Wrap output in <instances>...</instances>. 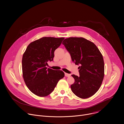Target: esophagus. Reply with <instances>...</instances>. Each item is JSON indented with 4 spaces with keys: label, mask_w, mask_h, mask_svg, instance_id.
I'll use <instances>...</instances> for the list:
<instances>
[{
    "label": "esophagus",
    "mask_w": 124,
    "mask_h": 124,
    "mask_svg": "<svg viewBox=\"0 0 124 124\" xmlns=\"http://www.w3.org/2000/svg\"><path fill=\"white\" fill-rule=\"evenodd\" d=\"M65 76L66 77H70V75L69 74H67V73H65Z\"/></svg>",
    "instance_id": "obj_1"
}]
</instances>
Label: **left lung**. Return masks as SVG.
<instances>
[{
	"mask_svg": "<svg viewBox=\"0 0 124 124\" xmlns=\"http://www.w3.org/2000/svg\"><path fill=\"white\" fill-rule=\"evenodd\" d=\"M62 44L70 54L72 60L78 67L79 76H72L75 80L71 85L72 92L82 99L94 95L102 83L104 65L102 54L97 46L83 38L70 37Z\"/></svg>",
	"mask_w": 124,
	"mask_h": 124,
	"instance_id": "8db88e82",
	"label": "left lung"
}]
</instances>
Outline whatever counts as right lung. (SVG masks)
<instances>
[{
	"label": "right lung",
	"mask_w": 124,
	"mask_h": 124,
	"mask_svg": "<svg viewBox=\"0 0 124 124\" xmlns=\"http://www.w3.org/2000/svg\"><path fill=\"white\" fill-rule=\"evenodd\" d=\"M64 38L43 37L31 43L23 56V78L28 89L39 97H46L54 90L58 81L64 77L60 70L47 69L54 52Z\"/></svg>",
	"instance_id": "1"
}]
</instances>
